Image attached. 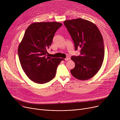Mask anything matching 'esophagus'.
<instances>
[{
    "instance_id": "esophagus-1",
    "label": "esophagus",
    "mask_w": 120,
    "mask_h": 120,
    "mask_svg": "<svg viewBox=\"0 0 120 120\" xmlns=\"http://www.w3.org/2000/svg\"><path fill=\"white\" fill-rule=\"evenodd\" d=\"M70 57H69V56H67V57L65 59V60L66 61H68V60H70Z\"/></svg>"
}]
</instances>
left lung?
Instances as JSON below:
<instances>
[{
    "label": "left lung",
    "instance_id": "8db88e82",
    "mask_svg": "<svg viewBox=\"0 0 120 120\" xmlns=\"http://www.w3.org/2000/svg\"><path fill=\"white\" fill-rule=\"evenodd\" d=\"M64 24L73 41L75 50L81 49L80 55L71 56L75 66L71 72L77 79H89L98 72L104 61L102 35L96 25L83 19L66 20Z\"/></svg>",
    "mask_w": 120,
    "mask_h": 120
}]
</instances>
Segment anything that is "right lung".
Returning a JSON list of instances; mask_svg holds the SVG:
<instances>
[{"label": "right lung", "instance_id": "right-lung-1", "mask_svg": "<svg viewBox=\"0 0 120 120\" xmlns=\"http://www.w3.org/2000/svg\"><path fill=\"white\" fill-rule=\"evenodd\" d=\"M62 24L57 22H36L27 28L18 48V54L23 70L31 81L45 84L55 76L61 61L48 56L55 33Z\"/></svg>", "mask_w": 120, "mask_h": 120}]
</instances>
